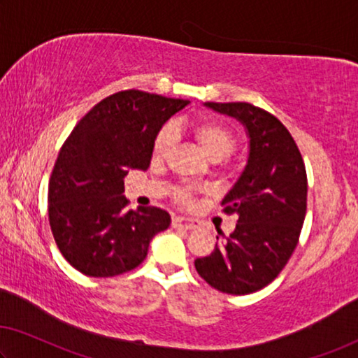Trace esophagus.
Listing matches in <instances>:
<instances>
[{"label":"esophagus","instance_id":"obj_1","mask_svg":"<svg viewBox=\"0 0 358 358\" xmlns=\"http://www.w3.org/2000/svg\"><path fill=\"white\" fill-rule=\"evenodd\" d=\"M173 227H181L186 228V230H196L199 227V222L194 220V218H186V217H173L172 220Z\"/></svg>","mask_w":358,"mask_h":358}]
</instances>
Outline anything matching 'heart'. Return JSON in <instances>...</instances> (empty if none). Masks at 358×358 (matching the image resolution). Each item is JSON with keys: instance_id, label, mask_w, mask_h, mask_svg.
Returning <instances> with one entry per match:
<instances>
[{"instance_id": "1", "label": "heart", "mask_w": 358, "mask_h": 358, "mask_svg": "<svg viewBox=\"0 0 358 358\" xmlns=\"http://www.w3.org/2000/svg\"><path fill=\"white\" fill-rule=\"evenodd\" d=\"M193 135L196 138L197 145H199L201 151L206 154L209 159H220L227 157L234 146V136L233 133L228 130L227 127L217 122H204L193 127ZM173 143V131L170 127H164L161 131L157 133V136L154 138L152 145V156L154 159H164L167 156L170 146ZM180 201H186V191H178Z\"/></svg>"}]
</instances>
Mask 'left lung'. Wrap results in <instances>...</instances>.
Here are the masks:
<instances>
[{
  "label": "left lung",
  "mask_w": 358,
  "mask_h": 358,
  "mask_svg": "<svg viewBox=\"0 0 358 358\" xmlns=\"http://www.w3.org/2000/svg\"><path fill=\"white\" fill-rule=\"evenodd\" d=\"M244 127L248 161L222 199L236 228L194 266L212 287L250 294L278 276L297 246L307 209V175L286 127L249 103H204ZM218 239V236H217Z\"/></svg>",
  "instance_id": "1"
}]
</instances>
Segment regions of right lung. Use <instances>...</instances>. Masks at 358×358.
I'll list each match as a JSON object with an SVG mask.
<instances>
[{
	"label": "right lung",
	"instance_id": "obj_1",
	"mask_svg": "<svg viewBox=\"0 0 358 358\" xmlns=\"http://www.w3.org/2000/svg\"><path fill=\"white\" fill-rule=\"evenodd\" d=\"M189 101L138 90L109 96L73 128L52 169L48 204L56 244L73 268L94 278L133 270L170 227L159 207L125 210L128 170H148L154 138Z\"/></svg>",
	"mask_w": 358,
	"mask_h": 358
}]
</instances>
